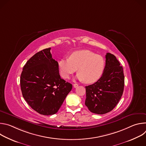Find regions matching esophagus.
<instances>
[{"mask_svg": "<svg viewBox=\"0 0 146 146\" xmlns=\"http://www.w3.org/2000/svg\"><path fill=\"white\" fill-rule=\"evenodd\" d=\"M73 87H74V88H77V87H78V84H76V83H75V84H73Z\"/></svg>", "mask_w": 146, "mask_h": 146, "instance_id": "34e87169", "label": "esophagus"}]
</instances>
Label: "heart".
Here are the masks:
<instances>
[{"label": "heart", "instance_id": "1", "mask_svg": "<svg viewBox=\"0 0 146 146\" xmlns=\"http://www.w3.org/2000/svg\"><path fill=\"white\" fill-rule=\"evenodd\" d=\"M105 66V61L103 56L87 50L74 51L69 58H63L58 62L62 77L69 78L77 69V78L86 84L97 81L101 77Z\"/></svg>", "mask_w": 146, "mask_h": 146}]
</instances>
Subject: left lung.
Masks as SVG:
<instances>
[{"label":"left lung","mask_w":146,"mask_h":146,"mask_svg":"<svg viewBox=\"0 0 146 146\" xmlns=\"http://www.w3.org/2000/svg\"><path fill=\"white\" fill-rule=\"evenodd\" d=\"M123 88L122 66L113 54L107 53L102 76L94 84L86 87L85 105L93 113H108L117 105L122 95Z\"/></svg>","instance_id":"8db88e82"}]
</instances>
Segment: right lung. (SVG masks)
<instances>
[{
	"label": "right lung",
	"instance_id": "1",
	"mask_svg": "<svg viewBox=\"0 0 146 146\" xmlns=\"http://www.w3.org/2000/svg\"><path fill=\"white\" fill-rule=\"evenodd\" d=\"M50 50L44 49L32 56L20 77L24 98L31 108L45 115L56 113L72 89L70 83L61 78L58 63Z\"/></svg>",
	"mask_w": 146,
	"mask_h": 146
}]
</instances>
